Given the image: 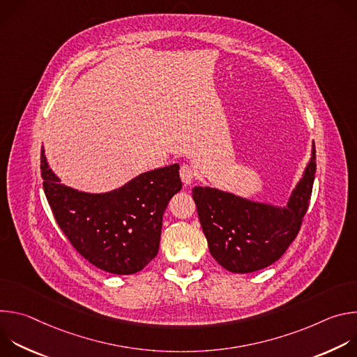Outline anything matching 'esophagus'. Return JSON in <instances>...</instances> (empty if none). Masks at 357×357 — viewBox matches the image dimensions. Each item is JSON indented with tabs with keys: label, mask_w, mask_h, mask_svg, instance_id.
<instances>
[{
	"label": "esophagus",
	"mask_w": 357,
	"mask_h": 357,
	"mask_svg": "<svg viewBox=\"0 0 357 357\" xmlns=\"http://www.w3.org/2000/svg\"><path fill=\"white\" fill-rule=\"evenodd\" d=\"M179 175H181V179L183 181L185 185H190L193 182V179H195V169L190 165L185 164V165L181 167Z\"/></svg>",
	"instance_id": "34e87169"
}]
</instances>
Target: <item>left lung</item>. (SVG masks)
<instances>
[{
  "label": "left lung",
  "mask_w": 357,
  "mask_h": 357,
  "mask_svg": "<svg viewBox=\"0 0 357 357\" xmlns=\"http://www.w3.org/2000/svg\"><path fill=\"white\" fill-rule=\"evenodd\" d=\"M317 172L311 160L287 206L254 202L209 186H195L193 200L212 257L227 271L247 274L275 263L295 240L310 206Z\"/></svg>",
  "instance_id": "obj_1"
}]
</instances>
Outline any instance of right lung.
Returning a JSON list of instances; mask_svg holds the SVG:
<instances>
[{
    "label": "right lung",
    "instance_id": "obj_1",
    "mask_svg": "<svg viewBox=\"0 0 357 357\" xmlns=\"http://www.w3.org/2000/svg\"><path fill=\"white\" fill-rule=\"evenodd\" d=\"M43 190L54 216L79 254L97 268L128 275L157 256L162 216L182 189L179 165L144 172L119 189L89 193L61 183L40 149Z\"/></svg>",
    "mask_w": 357,
    "mask_h": 357
}]
</instances>
